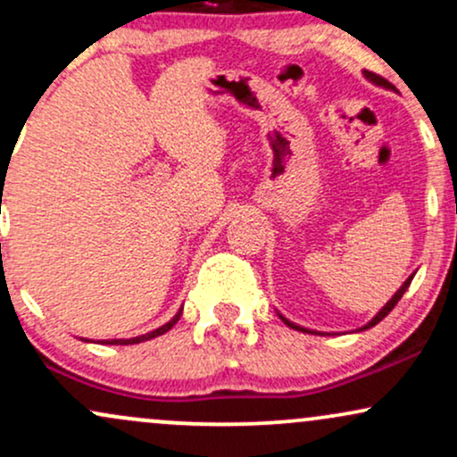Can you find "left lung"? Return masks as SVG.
<instances>
[{
    "instance_id": "8db88e82",
    "label": "left lung",
    "mask_w": 457,
    "mask_h": 457,
    "mask_svg": "<svg viewBox=\"0 0 457 457\" xmlns=\"http://www.w3.org/2000/svg\"><path fill=\"white\" fill-rule=\"evenodd\" d=\"M365 75H367V79H371V81H374V83H378V86H385V87H389V90H395V87H393V86H391V83H389V81H386V79H382L380 75H376V72H365ZM411 281H412V275H411V277H408V279H406V281H403V286L400 287V290H397V292H395V295H393V298H391V301H389V303H386V305L380 309V312H378V316H376L374 320H371V322H370V324H367V327H365V328H370V327H376V324H378L382 318H385V316H389V313H391V309L397 305V301H400V298L403 296V292H406V290H408V286H411ZM281 320H283V322H286V324H287V327H292V328H296V330H303L301 327H296V324H292V322H290V320H286V318H283V316H281ZM365 328H363V330H365ZM307 333H309V330H307Z\"/></svg>"
}]
</instances>
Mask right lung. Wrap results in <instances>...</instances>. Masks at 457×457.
<instances>
[{"mask_svg": "<svg viewBox=\"0 0 457 457\" xmlns=\"http://www.w3.org/2000/svg\"><path fill=\"white\" fill-rule=\"evenodd\" d=\"M180 316H182V309L180 312L176 313L174 318L170 320V322L167 324H162L161 328H156V330H152V333H145V335H139V337H133V339H109V342H103V344H118V345H129V344H141V342H148V339H154V337H159V335H162V333H167V330H170L171 327H174V324L178 322V320H180Z\"/></svg>", "mask_w": 457, "mask_h": 457, "instance_id": "add662e5", "label": "right lung"}]
</instances>
